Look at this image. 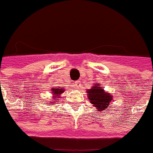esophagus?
Wrapping results in <instances>:
<instances>
[{"mask_svg": "<svg viewBox=\"0 0 153 153\" xmlns=\"http://www.w3.org/2000/svg\"><path fill=\"white\" fill-rule=\"evenodd\" d=\"M75 87H79V86H81V83H80V82H75Z\"/></svg>", "mask_w": 153, "mask_h": 153, "instance_id": "obj_1", "label": "esophagus"}]
</instances>
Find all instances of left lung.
Instances as JSON below:
<instances>
[{"mask_svg": "<svg viewBox=\"0 0 153 153\" xmlns=\"http://www.w3.org/2000/svg\"><path fill=\"white\" fill-rule=\"evenodd\" d=\"M86 92L91 104L96 107V110L98 111L105 110L108 106H109V103L113 100V96L110 95V93L105 91L104 88L102 86H100L98 83H96V85L91 89L87 90Z\"/></svg>", "mask_w": 153, "mask_h": 153, "instance_id": "left-lung-1", "label": "left lung"}]
</instances>
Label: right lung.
<instances>
[{"label":"right lung","instance_id":"obj_1","mask_svg":"<svg viewBox=\"0 0 153 153\" xmlns=\"http://www.w3.org/2000/svg\"><path fill=\"white\" fill-rule=\"evenodd\" d=\"M52 92H53V98L52 99L53 100H52V102H50V104H48V105H54V104H56V101H58V100L60 99H57V100L56 101V98H57V96L59 97V98H61V96H60V95H61L62 93H63L64 92V89H58V88H53L52 89Z\"/></svg>","mask_w":153,"mask_h":153}]
</instances>
